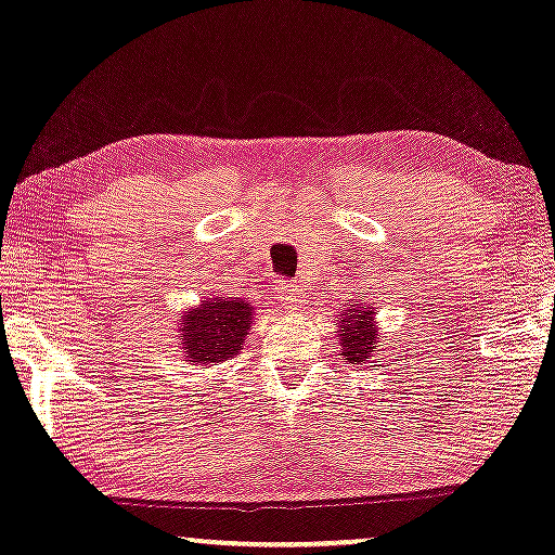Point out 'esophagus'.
<instances>
[{
    "mask_svg": "<svg viewBox=\"0 0 555 555\" xmlns=\"http://www.w3.org/2000/svg\"><path fill=\"white\" fill-rule=\"evenodd\" d=\"M276 299L282 301L284 307H297V305H301V301H305V294H301V289H297L294 284L282 282L276 286Z\"/></svg>",
    "mask_w": 555,
    "mask_h": 555,
    "instance_id": "obj_1",
    "label": "esophagus"
}]
</instances>
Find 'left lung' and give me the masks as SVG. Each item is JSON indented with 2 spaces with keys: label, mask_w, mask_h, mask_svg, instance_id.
Masks as SVG:
<instances>
[{
  "label": "left lung",
  "mask_w": 555,
  "mask_h": 555,
  "mask_svg": "<svg viewBox=\"0 0 555 555\" xmlns=\"http://www.w3.org/2000/svg\"><path fill=\"white\" fill-rule=\"evenodd\" d=\"M338 340H340V359L346 363H376V350H378V325H376V307L366 305H353L346 307L338 314Z\"/></svg>",
  "instance_id": "obj_1"
}]
</instances>
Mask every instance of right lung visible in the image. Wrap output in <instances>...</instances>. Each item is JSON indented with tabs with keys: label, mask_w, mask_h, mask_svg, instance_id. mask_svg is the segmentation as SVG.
Masks as SVG:
<instances>
[{
	"label": "right lung",
	"mask_w": 555,
	"mask_h": 555,
	"mask_svg": "<svg viewBox=\"0 0 555 555\" xmlns=\"http://www.w3.org/2000/svg\"><path fill=\"white\" fill-rule=\"evenodd\" d=\"M254 322L250 301L209 294L192 310L181 312V320L177 322L181 356L192 366H217V363L235 359Z\"/></svg>",
	"instance_id": "obj_1"
}]
</instances>
